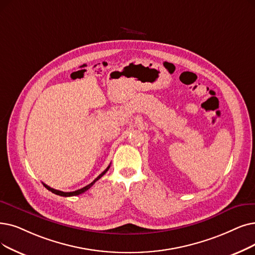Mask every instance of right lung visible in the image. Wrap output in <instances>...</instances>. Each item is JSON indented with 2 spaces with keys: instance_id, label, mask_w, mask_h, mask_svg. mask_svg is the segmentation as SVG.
<instances>
[{
  "instance_id": "add662e5",
  "label": "right lung",
  "mask_w": 255,
  "mask_h": 255,
  "mask_svg": "<svg viewBox=\"0 0 255 255\" xmlns=\"http://www.w3.org/2000/svg\"><path fill=\"white\" fill-rule=\"evenodd\" d=\"M110 168V164L108 165V167L100 174L99 175L97 178L92 182V183H90L88 185H86V186H84V187H82V189H80V190H77V191H75V192H61V191H58V190H54V189H52V187H50L49 185H47V184H45L43 183V185H45V187H47V189L49 190V191H51L52 193H54V194H56V195H59V196H62V197H71V196H77V195H80V194H82V193H84V192H86L88 189H91V187L94 185V183L97 181V180H99L101 178V177L108 171V169Z\"/></svg>"
}]
</instances>
